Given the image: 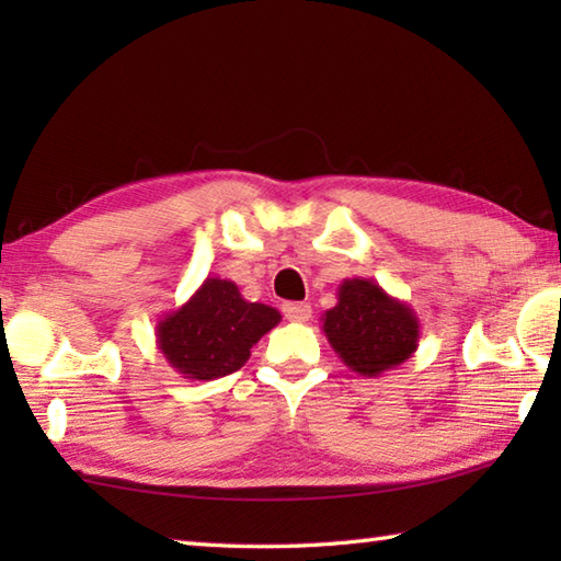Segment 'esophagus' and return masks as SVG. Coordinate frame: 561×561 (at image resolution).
I'll use <instances>...</instances> for the list:
<instances>
[{"mask_svg":"<svg viewBox=\"0 0 561 561\" xmlns=\"http://www.w3.org/2000/svg\"><path fill=\"white\" fill-rule=\"evenodd\" d=\"M282 311H284V317H287L289 321H294V324H304V321H309V317H311V307H309L307 301L284 304Z\"/></svg>","mask_w":561,"mask_h":561,"instance_id":"1","label":"esophagus"}]
</instances>
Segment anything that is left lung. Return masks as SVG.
I'll return each mask as SVG.
<instances>
[{
  "label": "left lung",
  "instance_id": "1",
  "mask_svg": "<svg viewBox=\"0 0 561 561\" xmlns=\"http://www.w3.org/2000/svg\"><path fill=\"white\" fill-rule=\"evenodd\" d=\"M336 307L321 314L331 348L358 376H381L415 354L421 321L374 279H344Z\"/></svg>",
  "mask_w": 561,
  "mask_h": 561
}]
</instances>
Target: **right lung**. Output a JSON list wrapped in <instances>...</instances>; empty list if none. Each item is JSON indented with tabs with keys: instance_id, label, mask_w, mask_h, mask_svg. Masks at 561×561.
Masks as SVG:
<instances>
[{
	"instance_id": "obj_1",
	"label": "right lung",
	"mask_w": 561,
	"mask_h": 561,
	"mask_svg": "<svg viewBox=\"0 0 561 561\" xmlns=\"http://www.w3.org/2000/svg\"><path fill=\"white\" fill-rule=\"evenodd\" d=\"M279 321L277 309L247 301L234 282L207 277L183 307L158 321L156 344L183 378L215 381L242 368L250 348Z\"/></svg>"
}]
</instances>
